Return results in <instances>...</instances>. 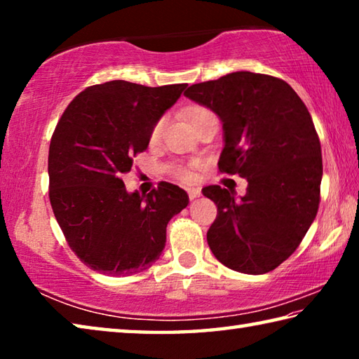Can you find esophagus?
Returning a JSON list of instances; mask_svg holds the SVG:
<instances>
[{"instance_id": "1", "label": "esophagus", "mask_w": 359, "mask_h": 359, "mask_svg": "<svg viewBox=\"0 0 359 359\" xmlns=\"http://www.w3.org/2000/svg\"><path fill=\"white\" fill-rule=\"evenodd\" d=\"M199 196H201V190L199 188H188V198L196 199Z\"/></svg>"}]
</instances>
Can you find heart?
<instances>
[{"mask_svg":"<svg viewBox=\"0 0 359 359\" xmlns=\"http://www.w3.org/2000/svg\"><path fill=\"white\" fill-rule=\"evenodd\" d=\"M209 114H212L209 109H205V107H201V106H196V107H193L191 111H190V120H191V123L194 125L196 123V121L199 120V118H203V117H205V115H209ZM163 126H165V120H158L156 123L151 126V130H150V136H149V141L151 142V144H155V142H158V139L161 137V133H163ZM196 165V163H193V166ZM172 174L175 175V177H177L179 180H182V182H190L191 180V171H190V168L188 166H175L174 169H172Z\"/></svg>","mask_w":359,"mask_h":359,"instance_id":"heart-1","label":"heart"}]
</instances>
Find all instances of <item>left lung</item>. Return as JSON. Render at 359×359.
<instances>
[{
  "instance_id": "obj_1",
  "label": "left lung",
  "mask_w": 359,
  "mask_h": 359,
  "mask_svg": "<svg viewBox=\"0 0 359 359\" xmlns=\"http://www.w3.org/2000/svg\"><path fill=\"white\" fill-rule=\"evenodd\" d=\"M185 96L223 121L218 171L248 182L241 199L203 188L217 204L210 250L229 269L266 274L299 247L318 210L323 161L311 114L282 79L248 71L194 83Z\"/></svg>"
}]
</instances>
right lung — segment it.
I'll list each match as a JSON object with an SVG mask.
<instances>
[{
  "label": "right lung",
  "instance_id": "obj_1",
  "mask_svg": "<svg viewBox=\"0 0 359 359\" xmlns=\"http://www.w3.org/2000/svg\"><path fill=\"white\" fill-rule=\"evenodd\" d=\"M187 83L92 85L65 109L48 147V198L66 242L90 269L121 277L147 269L166 244V226L188 194L160 182L128 193L123 175L149 145L150 130Z\"/></svg>",
  "mask_w": 359,
  "mask_h": 359
}]
</instances>
